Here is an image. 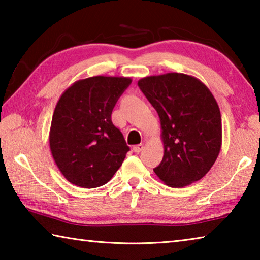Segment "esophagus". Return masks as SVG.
Returning a JSON list of instances; mask_svg holds the SVG:
<instances>
[{
	"label": "esophagus",
	"mask_w": 260,
	"mask_h": 260,
	"mask_svg": "<svg viewBox=\"0 0 260 260\" xmlns=\"http://www.w3.org/2000/svg\"><path fill=\"white\" fill-rule=\"evenodd\" d=\"M143 148H144V146H143L142 143L138 144V146H134V147H133V151L136 152V153H139V152H141V151L143 150Z\"/></svg>",
	"instance_id": "1"
}]
</instances>
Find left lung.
<instances>
[{
    "mask_svg": "<svg viewBox=\"0 0 260 260\" xmlns=\"http://www.w3.org/2000/svg\"><path fill=\"white\" fill-rule=\"evenodd\" d=\"M138 85L159 116L164 156L153 169L167 186L199 181L217 160L222 142L221 114L203 82L183 73L146 77Z\"/></svg>",
    "mask_w": 260,
    "mask_h": 260,
    "instance_id": "obj_1",
    "label": "left lung"
}]
</instances>
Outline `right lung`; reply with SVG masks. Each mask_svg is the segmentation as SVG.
Returning <instances> with one entry per match:
<instances>
[{
    "label": "right lung",
    "instance_id": "right-lung-1",
    "mask_svg": "<svg viewBox=\"0 0 260 260\" xmlns=\"http://www.w3.org/2000/svg\"><path fill=\"white\" fill-rule=\"evenodd\" d=\"M131 82L125 77H91L61 94L52 114L49 144L69 182L88 189L103 186L121 166L129 147L112 124L111 113Z\"/></svg>",
    "mask_w": 260,
    "mask_h": 260
}]
</instances>
